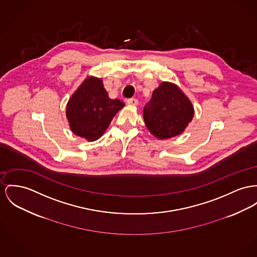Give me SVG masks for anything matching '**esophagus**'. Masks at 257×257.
<instances>
[{
	"instance_id": "1",
	"label": "esophagus",
	"mask_w": 257,
	"mask_h": 257,
	"mask_svg": "<svg viewBox=\"0 0 257 257\" xmlns=\"http://www.w3.org/2000/svg\"><path fill=\"white\" fill-rule=\"evenodd\" d=\"M126 102H127V104H130V105H133V106L138 105V100H137V98H128L126 100Z\"/></svg>"
}]
</instances>
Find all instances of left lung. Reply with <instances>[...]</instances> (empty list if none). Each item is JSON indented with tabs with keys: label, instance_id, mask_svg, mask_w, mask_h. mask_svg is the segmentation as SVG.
<instances>
[{
	"label": "left lung",
	"instance_id": "left-lung-1",
	"mask_svg": "<svg viewBox=\"0 0 257 257\" xmlns=\"http://www.w3.org/2000/svg\"><path fill=\"white\" fill-rule=\"evenodd\" d=\"M194 116V109L184 93L171 83H163L144 106L147 128L160 139L180 135Z\"/></svg>",
	"mask_w": 257,
	"mask_h": 257
}]
</instances>
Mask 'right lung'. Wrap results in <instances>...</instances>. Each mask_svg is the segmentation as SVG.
I'll return each mask as SVG.
<instances>
[{"mask_svg": "<svg viewBox=\"0 0 257 257\" xmlns=\"http://www.w3.org/2000/svg\"><path fill=\"white\" fill-rule=\"evenodd\" d=\"M123 106L119 99L108 97L100 79L89 77L70 98L66 115L75 135L93 141L102 136Z\"/></svg>", "mask_w": 257, "mask_h": 257, "instance_id": "add662e5", "label": "right lung"}]
</instances>
